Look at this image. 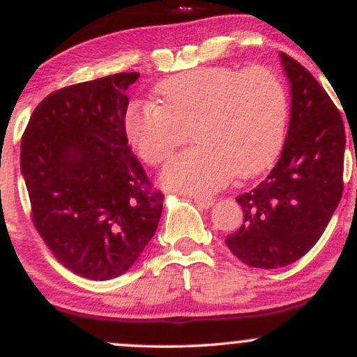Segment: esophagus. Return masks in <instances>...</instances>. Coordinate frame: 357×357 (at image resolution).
<instances>
[{
    "label": "esophagus",
    "mask_w": 357,
    "mask_h": 357,
    "mask_svg": "<svg viewBox=\"0 0 357 357\" xmlns=\"http://www.w3.org/2000/svg\"><path fill=\"white\" fill-rule=\"evenodd\" d=\"M195 203L198 204L199 208H210L213 206V203H215V199L210 198V196H195Z\"/></svg>",
    "instance_id": "34e87169"
}]
</instances>
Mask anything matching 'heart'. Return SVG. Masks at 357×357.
Here are the masks:
<instances>
[{
  "mask_svg": "<svg viewBox=\"0 0 357 357\" xmlns=\"http://www.w3.org/2000/svg\"><path fill=\"white\" fill-rule=\"evenodd\" d=\"M155 102H134L124 130L141 159L166 162L192 136L199 142L176 155L162 184L184 192L220 190L233 176L252 178L272 165L284 144L289 99L267 67H199L161 80Z\"/></svg>",
  "mask_w": 357,
  "mask_h": 357,
  "instance_id": "1",
  "label": "heart"
}]
</instances>
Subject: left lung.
I'll list each match as a JSON object with an SVG mask.
<instances>
[{"label":"left lung","instance_id":"1","mask_svg":"<svg viewBox=\"0 0 357 357\" xmlns=\"http://www.w3.org/2000/svg\"><path fill=\"white\" fill-rule=\"evenodd\" d=\"M290 82V122L280 159L265 181L240 195L243 225L225 243L243 264H294L321 238L342 196L346 132L337 107L312 73L280 53Z\"/></svg>","mask_w":357,"mask_h":357}]
</instances>
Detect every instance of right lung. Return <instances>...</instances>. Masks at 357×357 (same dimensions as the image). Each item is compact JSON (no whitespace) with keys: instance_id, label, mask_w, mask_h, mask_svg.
<instances>
[{"instance_id":"obj_1","label":"right lung","mask_w":357,"mask_h":357,"mask_svg":"<svg viewBox=\"0 0 357 357\" xmlns=\"http://www.w3.org/2000/svg\"><path fill=\"white\" fill-rule=\"evenodd\" d=\"M124 72L55 90L22 137L31 220L53 257L77 275L110 280L153 238L165 195L154 190L124 130Z\"/></svg>"}]
</instances>
